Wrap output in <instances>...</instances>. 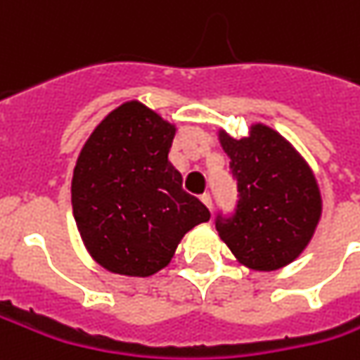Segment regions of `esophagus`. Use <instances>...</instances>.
Returning <instances> with one entry per match:
<instances>
[{
	"label": "esophagus",
	"instance_id": "34e87169",
	"mask_svg": "<svg viewBox=\"0 0 360 360\" xmlns=\"http://www.w3.org/2000/svg\"><path fill=\"white\" fill-rule=\"evenodd\" d=\"M200 200H202V204L208 208V210H212V196H210V194H202Z\"/></svg>",
	"mask_w": 360,
	"mask_h": 360
}]
</instances>
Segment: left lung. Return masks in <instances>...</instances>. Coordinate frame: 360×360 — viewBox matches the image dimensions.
I'll use <instances>...</instances> for the list:
<instances>
[{"label": "left lung", "mask_w": 360, "mask_h": 360, "mask_svg": "<svg viewBox=\"0 0 360 360\" xmlns=\"http://www.w3.org/2000/svg\"><path fill=\"white\" fill-rule=\"evenodd\" d=\"M238 184L236 212L216 218L220 238L252 270H278L309 246L323 198L307 160L276 130L252 124L240 140L218 131Z\"/></svg>", "instance_id": "left-lung-1"}]
</instances>
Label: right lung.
I'll return each instance as SVG.
<instances>
[{"mask_svg":"<svg viewBox=\"0 0 360 360\" xmlns=\"http://www.w3.org/2000/svg\"><path fill=\"white\" fill-rule=\"evenodd\" d=\"M176 126L138 100L91 131L72 178V208L90 256L114 274L152 276L188 230L210 220L168 160Z\"/></svg>","mask_w":360,"mask_h":360,"instance_id":"1","label":"right lung"}]
</instances>
